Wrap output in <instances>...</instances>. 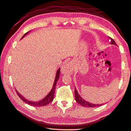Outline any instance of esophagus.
<instances>
[{
  "mask_svg": "<svg viewBox=\"0 0 131 131\" xmlns=\"http://www.w3.org/2000/svg\"><path fill=\"white\" fill-rule=\"evenodd\" d=\"M61 72L63 74H72L73 70L71 63L69 62L64 65L61 68Z\"/></svg>",
  "mask_w": 131,
  "mask_h": 131,
  "instance_id": "esophagus-1",
  "label": "esophagus"
}]
</instances>
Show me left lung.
Here are the masks:
<instances>
[{
  "label": "left lung",
  "instance_id": "obj_1",
  "mask_svg": "<svg viewBox=\"0 0 131 131\" xmlns=\"http://www.w3.org/2000/svg\"><path fill=\"white\" fill-rule=\"evenodd\" d=\"M109 38L110 39L111 42V44L112 45H117V44L116 43V42L111 37H109ZM74 94H75V100L77 103L78 104H80L81 105H82L83 106H85V107H90V108H93V107H97V106H99L103 105V104H100V105H96V104H93L92 103H89V102H87L86 101H85L84 99H82L81 96L79 95V94L78 93V92L77 91V90L75 88L74 90Z\"/></svg>",
  "mask_w": 131,
  "mask_h": 131
}]
</instances>
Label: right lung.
Instances as JSON below:
<instances>
[{
	"label": "right lung",
	"mask_w": 131,
	"mask_h": 131,
	"mask_svg": "<svg viewBox=\"0 0 131 131\" xmlns=\"http://www.w3.org/2000/svg\"><path fill=\"white\" fill-rule=\"evenodd\" d=\"M28 32H26V34H25L24 35H23V36L22 37V38H23L25 36V35H27ZM59 75H60V69H59L57 70V72L55 81H54L53 88H52V89L51 90V91L49 93L47 94L44 99H43V100H41V101H38V102H32V101H28V100H26V99H25L24 97H23L22 96V95L19 93L18 91H16V90H15L16 93H17V94L18 95V96L19 97V98H20V99H22V100L24 102H25L26 103L29 104V105H30L34 106H38V107L46 105H47V104H49V103H50L51 102H52L53 100L54 93H55L56 84H57V82L59 78Z\"/></svg>",
	"instance_id": "right-lung-1"
}]
</instances>
